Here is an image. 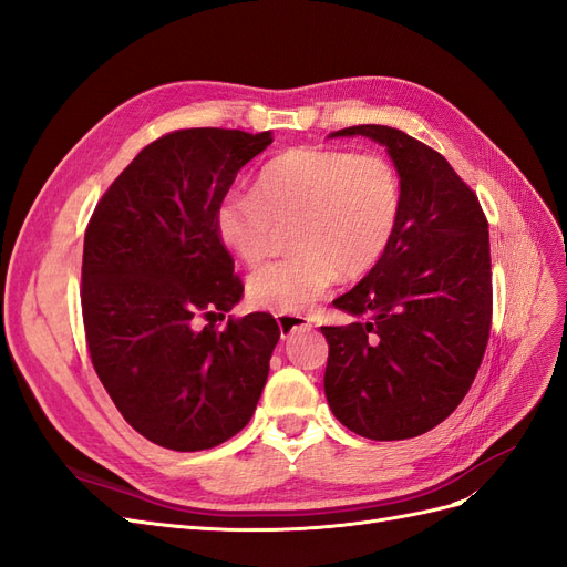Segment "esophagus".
Returning <instances> with one entry per match:
<instances>
[{"label": "esophagus", "mask_w": 567, "mask_h": 567, "mask_svg": "<svg viewBox=\"0 0 567 567\" xmlns=\"http://www.w3.org/2000/svg\"><path fill=\"white\" fill-rule=\"evenodd\" d=\"M277 323H279L281 338L293 336L296 331L312 329V321L307 319V317H298V315H277Z\"/></svg>", "instance_id": "obj_1"}]
</instances>
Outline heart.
I'll return each mask as SVG.
<instances>
[{"label":"heart","instance_id":"b5f03b06","mask_svg":"<svg viewBox=\"0 0 567 567\" xmlns=\"http://www.w3.org/2000/svg\"><path fill=\"white\" fill-rule=\"evenodd\" d=\"M402 210L400 177L381 156L300 146L269 161L255 194H229L217 205L219 241L248 267L260 265L274 225L290 227L296 255L269 262L248 279L252 305L305 312L338 274L357 279L379 265Z\"/></svg>","mask_w":567,"mask_h":567}]
</instances>
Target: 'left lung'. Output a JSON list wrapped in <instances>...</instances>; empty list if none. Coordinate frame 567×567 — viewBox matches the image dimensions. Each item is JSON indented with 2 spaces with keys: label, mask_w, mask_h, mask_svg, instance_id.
<instances>
[{
  "label": "left lung",
  "mask_w": 567,
  "mask_h": 567,
  "mask_svg": "<svg viewBox=\"0 0 567 567\" xmlns=\"http://www.w3.org/2000/svg\"><path fill=\"white\" fill-rule=\"evenodd\" d=\"M398 169L402 210L367 277L333 300L354 317L321 326L323 392L333 416L369 440L431 431L466 398L489 338V231L477 196L437 151L402 130L357 125Z\"/></svg>",
  "instance_id": "left-lung-1"
}]
</instances>
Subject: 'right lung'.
Returning <instances> with one entry per match:
<instances>
[{
	"instance_id": "right-lung-1",
	"label": "right lung",
	"mask_w": 567,
	"mask_h": 567,
	"mask_svg": "<svg viewBox=\"0 0 567 567\" xmlns=\"http://www.w3.org/2000/svg\"><path fill=\"white\" fill-rule=\"evenodd\" d=\"M271 142V132L217 127L165 134L111 184L84 234L92 364L123 419L165 450L227 442L267 383L277 319L252 312L217 331L198 317L244 298L215 213L238 169Z\"/></svg>"
}]
</instances>
